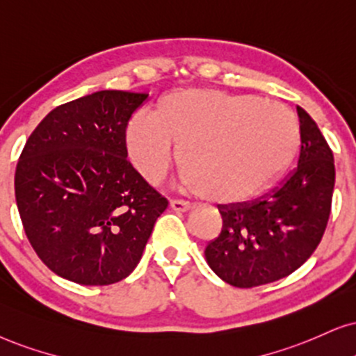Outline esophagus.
Instances as JSON below:
<instances>
[{"label": "esophagus", "instance_id": "34e87169", "mask_svg": "<svg viewBox=\"0 0 356 356\" xmlns=\"http://www.w3.org/2000/svg\"><path fill=\"white\" fill-rule=\"evenodd\" d=\"M169 207L174 211H188V210H191V205H188L187 202H182V200H170Z\"/></svg>", "mask_w": 356, "mask_h": 356}]
</instances>
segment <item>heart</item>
<instances>
[{
	"mask_svg": "<svg viewBox=\"0 0 356 356\" xmlns=\"http://www.w3.org/2000/svg\"><path fill=\"white\" fill-rule=\"evenodd\" d=\"M179 145L187 191L217 204L250 199L287 168L299 124L279 103L213 88H182L161 98L156 113L126 126V149L143 177L161 182Z\"/></svg>",
	"mask_w": 356,
	"mask_h": 356,
	"instance_id": "obj_1",
	"label": "heart"
}]
</instances>
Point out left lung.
Here are the masks:
<instances>
[{
  "instance_id": "1",
  "label": "left lung",
  "mask_w": 356,
  "mask_h": 356,
  "mask_svg": "<svg viewBox=\"0 0 356 356\" xmlns=\"http://www.w3.org/2000/svg\"><path fill=\"white\" fill-rule=\"evenodd\" d=\"M298 169L271 195L223 207L222 233L205 248L211 271L235 287L289 276L310 258L325 232L335 186L334 154L307 111L298 106Z\"/></svg>"
}]
</instances>
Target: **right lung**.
Instances as JSON below:
<instances>
[{"instance_id":"add662e5","label":"right lung","mask_w":356,"mask_h":356,"mask_svg":"<svg viewBox=\"0 0 356 356\" xmlns=\"http://www.w3.org/2000/svg\"><path fill=\"white\" fill-rule=\"evenodd\" d=\"M147 93L102 90L54 108L16 168L22 227L67 281L108 286L138 266L168 200L126 157V126Z\"/></svg>"}]
</instances>
